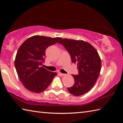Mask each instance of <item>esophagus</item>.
I'll return each instance as SVG.
<instances>
[{
  "label": "esophagus",
  "mask_w": 123,
  "mask_h": 123,
  "mask_svg": "<svg viewBox=\"0 0 123 123\" xmlns=\"http://www.w3.org/2000/svg\"><path fill=\"white\" fill-rule=\"evenodd\" d=\"M59 74L60 75V76H63V75H65V74H62V73H60V72H59Z\"/></svg>",
  "instance_id": "1"
}]
</instances>
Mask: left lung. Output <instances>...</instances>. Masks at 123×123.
Segmentation results:
<instances>
[{
    "instance_id": "8db88e82",
    "label": "left lung",
    "mask_w": 123,
    "mask_h": 123,
    "mask_svg": "<svg viewBox=\"0 0 123 123\" xmlns=\"http://www.w3.org/2000/svg\"><path fill=\"white\" fill-rule=\"evenodd\" d=\"M71 56L72 63L77 64L78 74H72L74 86L68 88L72 95L79 96L89 91L95 85L100 74L101 60L96 49L84 41L63 38L59 42Z\"/></svg>"
}]
</instances>
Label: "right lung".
I'll return each mask as SVG.
<instances>
[{"mask_svg":"<svg viewBox=\"0 0 123 123\" xmlns=\"http://www.w3.org/2000/svg\"><path fill=\"white\" fill-rule=\"evenodd\" d=\"M35 35L27 39L18 49L15 66L20 81L32 92H43L56 75L42 67L45 61L46 49L61 40Z\"/></svg>","mask_w":123,"mask_h":123,"instance_id":"obj_1","label":"right lung"}]
</instances>
